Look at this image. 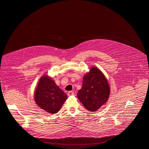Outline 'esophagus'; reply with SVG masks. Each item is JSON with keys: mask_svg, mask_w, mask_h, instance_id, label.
I'll return each instance as SVG.
<instances>
[{"mask_svg": "<svg viewBox=\"0 0 149 149\" xmlns=\"http://www.w3.org/2000/svg\"><path fill=\"white\" fill-rule=\"evenodd\" d=\"M74 95V92H73V91H70V92H69L68 93V95L69 96H73Z\"/></svg>", "mask_w": 149, "mask_h": 149, "instance_id": "34e87169", "label": "esophagus"}]
</instances>
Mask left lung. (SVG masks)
<instances>
[{
    "label": "left lung",
    "instance_id": "obj_1",
    "mask_svg": "<svg viewBox=\"0 0 149 149\" xmlns=\"http://www.w3.org/2000/svg\"><path fill=\"white\" fill-rule=\"evenodd\" d=\"M110 93L105 76L97 68L93 67L84 75L82 87L77 95L86 109L95 111L107 102Z\"/></svg>",
    "mask_w": 149,
    "mask_h": 149
}]
</instances>
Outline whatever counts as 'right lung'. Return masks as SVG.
<instances>
[{"instance_id": "obj_1", "label": "right lung", "mask_w": 149, "mask_h": 149, "mask_svg": "<svg viewBox=\"0 0 149 149\" xmlns=\"http://www.w3.org/2000/svg\"><path fill=\"white\" fill-rule=\"evenodd\" d=\"M67 98V95L47 75L40 77L35 92V100L42 109L51 114L56 113Z\"/></svg>"}]
</instances>
